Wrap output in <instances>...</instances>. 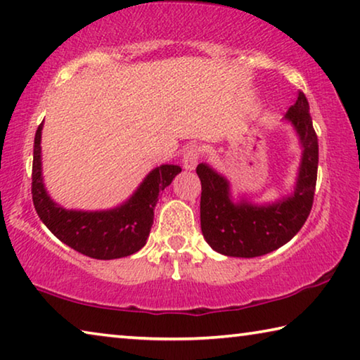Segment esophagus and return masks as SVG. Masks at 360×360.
Segmentation results:
<instances>
[{
	"instance_id": "34e87169",
	"label": "esophagus",
	"mask_w": 360,
	"mask_h": 360,
	"mask_svg": "<svg viewBox=\"0 0 360 360\" xmlns=\"http://www.w3.org/2000/svg\"><path fill=\"white\" fill-rule=\"evenodd\" d=\"M201 155H202L201 146L198 145L188 146V150L184 153V159H181V161H184V167L188 170L196 169L199 159H201Z\"/></svg>"
}]
</instances>
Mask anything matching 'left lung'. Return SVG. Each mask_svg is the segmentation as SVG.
Instances as JSON below:
<instances>
[{"instance_id":"left-lung-1","label":"left lung","mask_w":360,"mask_h":360,"mask_svg":"<svg viewBox=\"0 0 360 360\" xmlns=\"http://www.w3.org/2000/svg\"><path fill=\"white\" fill-rule=\"evenodd\" d=\"M302 143L295 191L273 204H252L243 199L233 202L225 176L199 164L201 179V229L204 239L215 252L226 257L253 258L287 244L309 217L314 201L319 162V145L309 115V103L303 92L285 113Z\"/></svg>"}]
</instances>
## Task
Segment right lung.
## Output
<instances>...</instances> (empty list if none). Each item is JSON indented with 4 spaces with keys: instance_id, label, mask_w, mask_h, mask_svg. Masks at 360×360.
<instances>
[{
    "instance_id": "1",
    "label": "right lung",
    "mask_w": 360,
    "mask_h": 360,
    "mask_svg": "<svg viewBox=\"0 0 360 360\" xmlns=\"http://www.w3.org/2000/svg\"><path fill=\"white\" fill-rule=\"evenodd\" d=\"M41 131L34 134L32 196L41 221L63 244L82 255L97 260H113L132 255L146 244L155 217L159 193L172 184L180 166L162 164L145 176L131 198L116 209L82 212L67 210L52 201L47 194L41 174Z\"/></svg>"
}]
</instances>
